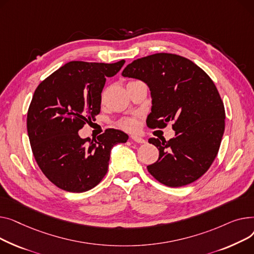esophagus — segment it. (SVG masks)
I'll return each instance as SVG.
<instances>
[{"instance_id":"34e87169","label":"esophagus","mask_w":254,"mask_h":254,"mask_svg":"<svg viewBox=\"0 0 254 254\" xmlns=\"http://www.w3.org/2000/svg\"><path fill=\"white\" fill-rule=\"evenodd\" d=\"M130 138H131L132 141H135L137 143H144L145 142V140L143 138H141L139 136H136V135H131Z\"/></svg>"}]
</instances>
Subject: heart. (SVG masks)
Returning a JSON list of instances; mask_svg holds the SVG:
<instances>
[{"mask_svg":"<svg viewBox=\"0 0 254 254\" xmlns=\"http://www.w3.org/2000/svg\"><path fill=\"white\" fill-rule=\"evenodd\" d=\"M119 126L127 131H132L137 128V121L135 118H125L119 122Z\"/></svg>","mask_w":254,"mask_h":254,"instance_id":"obj_1","label":"heart"}]
</instances>
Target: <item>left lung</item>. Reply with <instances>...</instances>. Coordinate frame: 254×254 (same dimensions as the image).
Segmentation results:
<instances>
[{"label":"left lung","instance_id":"obj_1","mask_svg":"<svg viewBox=\"0 0 254 254\" xmlns=\"http://www.w3.org/2000/svg\"><path fill=\"white\" fill-rule=\"evenodd\" d=\"M123 77L138 79L151 90L152 112L148 128H165L172 122L175 137L150 138L159 159L147 171L171 188L184 187L200 178L217 156L225 131L223 102L210 77L190 59L157 53L128 64Z\"/></svg>","mask_w":254,"mask_h":254}]
</instances>
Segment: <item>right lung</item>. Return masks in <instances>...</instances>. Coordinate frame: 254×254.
I'll list each match as a JSON object with an SVG mask.
<instances>
[{
    "instance_id": "right-lung-1",
    "label": "right lung",
    "mask_w": 254,
    "mask_h": 254,
    "mask_svg": "<svg viewBox=\"0 0 254 254\" xmlns=\"http://www.w3.org/2000/svg\"><path fill=\"white\" fill-rule=\"evenodd\" d=\"M125 61L115 64L70 62L37 87L26 127L36 162L48 180L66 191L83 192L97 186L108 172L112 147L126 142L121 130L107 129L97 139L79 131L100 113L101 92Z\"/></svg>"
}]
</instances>
